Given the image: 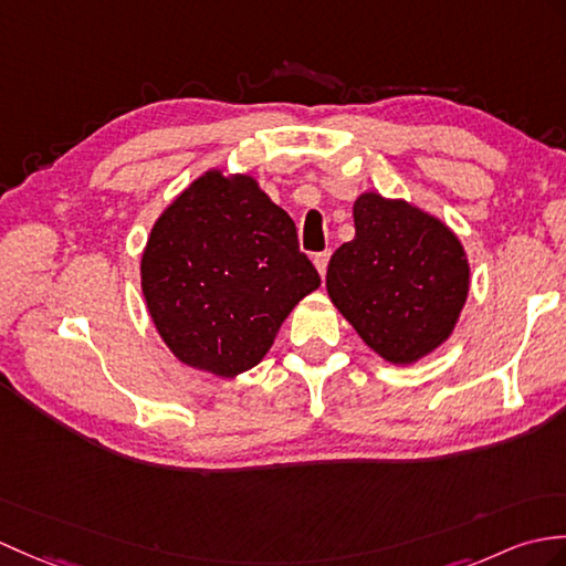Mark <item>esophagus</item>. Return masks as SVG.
Here are the masks:
<instances>
[{"mask_svg": "<svg viewBox=\"0 0 566 566\" xmlns=\"http://www.w3.org/2000/svg\"><path fill=\"white\" fill-rule=\"evenodd\" d=\"M327 260H331V251H323V253L313 255V265H315V270L321 272V277H325V272H327Z\"/></svg>", "mask_w": 566, "mask_h": 566, "instance_id": "1", "label": "esophagus"}]
</instances>
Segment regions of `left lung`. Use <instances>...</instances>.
Listing matches in <instances>:
<instances>
[{"instance_id":"8db88e82","label":"left lung","mask_w":566,"mask_h":566,"mask_svg":"<svg viewBox=\"0 0 566 566\" xmlns=\"http://www.w3.org/2000/svg\"><path fill=\"white\" fill-rule=\"evenodd\" d=\"M354 229L327 265V294L380 357L422 359L451 335L465 304L461 241L439 219L376 192L354 202Z\"/></svg>"}]
</instances>
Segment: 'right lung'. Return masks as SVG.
<instances>
[{
	"instance_id": "add662e5",
	"label": "right lung",
	"mask_w": 566,
	"mask_h": 566,
	"mask_svg": "<svg viewBox=\"0 0 566 566\" xmlns=\"http://www.w3.org/2000/svg\"><path fill=\"white\" fill-rule=\"evenodd\" d=\"M318 286L292 217L253 178L221 170L166 209L142 258V292L168 349L223 378L253 369Z\"/></svg>"
}]
</instances>
